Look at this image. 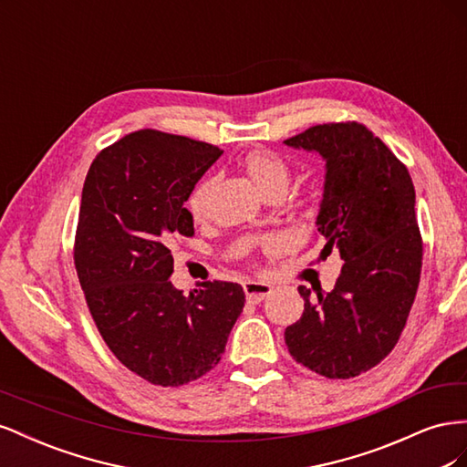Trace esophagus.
<instances>
[{"label":"esophagus","mask_w":467,"mask_h":467,"mask_svg":"<svg viewBox=\"0 0 467 467\" xmlns=\"http://www.w3.org/2000/svg\"><path fill=\"white\" fill-rule=\"evenodd\" d=\"M245 296H247V302L251 304H259L263 302L266 296L273 294V288L266 285V282H259V280H247L244 285Z\"/></svg>","instance_id":"34e87169"}]
</instances>
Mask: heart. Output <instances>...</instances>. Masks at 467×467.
Masks as SVG:
<instances>
[{"mask_svg":"<svg viewBox=\"0 0 467 467\" xmlns=\"http://www.w3.org/2000/svg\"><path fill=\"white\" fill-rule=\"evenodd\" d=\"M244 171L247 177L255 182V187L261 191V194L268 196L273 192H282L285 194L288 181H290V167L288 163L276 155L271 150H253L249 151L244 161ZM216 179H204L201 181L192 194L189 196V214L192 220H202L208 214V204H210V194L214 191ZM265 245L268 247H276L278 242L276 239H266Z\"/></svg>","mask_w":467,"mask_h":467,"instance_id":"1","label":"heart"}]
</instances>
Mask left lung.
Listing matches in <instances>:
<instances>
[{
	"mask_svg": "<svg viewBox=\"0 0 467 467\" xmlns=\"http://www.w3.org/2000/svg\"><path fill=\"white\" fill-rule=\"evenodd\" d=\"M325 160L321 255L345 261L317 298L298 286L304 314L285 331L288 352L325 378H355L393 350L415 302L422 239L407 167L360 122L317 124L285 140Z\"/></svg>",
	"mask_w": 467,
	"mask_h": 467,
	"instance_id": "obj_1",
	"label": "left lung"
}]
</instances>
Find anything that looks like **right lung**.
I'll use <instances>...</instances> for the list:
<instances>
[{
  "label": "right lung",
  "instance_id": "add662e5",
  "mask_svg": "<svg viewBox=\"0 0 467 467\" xmlns=\"http://www.w3.org/2000/svg\"><path fill=\"white\" fill-rule=\"evenodd\" d=\"M222 150L187 136L138 130L97 153L83 182L74 263L91 317L126 368L182 386L220 362L244 312L235 282L185 296L169 276L177 235H194L185 202Z\"/></svg>",
  "mask_w": 467,
  "mask_h": 467
}]
</instances>
